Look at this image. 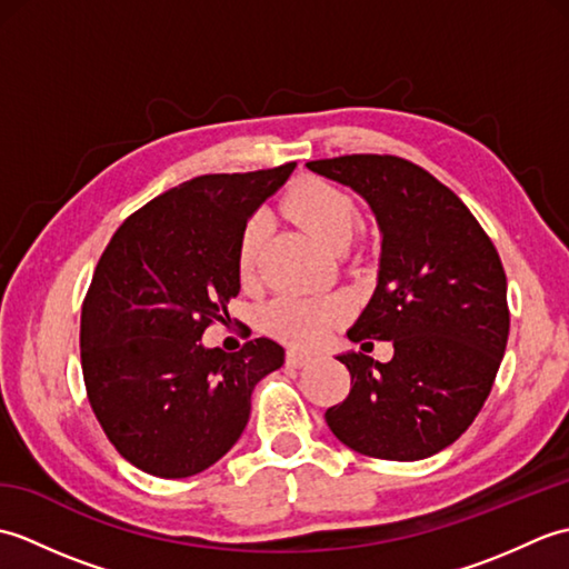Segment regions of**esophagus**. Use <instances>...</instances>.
<instances>
[{"label":"esophagus","instance_id":"esophagus-1","mask_svg":"<svg viewBox=\"0 0 569 569\" xmlns=\"http://www.w3.org/2000/svg\"><path fill=\"white\" fill-rule=\"evenodd\" d=\"M312 359V355L310 352H306V349H300V347H288V352H286V361L291 367H303V365H308V361Z\"/></svg>","mask_w":569,"mask_h":569}]
</instances>
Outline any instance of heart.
Returning a JSON list of instances; mask_svg holds the SVG:
<instances>
[{
    "instance_id": "obj_1",
    "label": "heart",
    "mask_w": 569,
    "mask_h": 569,
    "mask_svg": "<svg viewBox=\"0 0 569 569\" xmlns=\"http://www.w3.org/2000/svg\"><path fill=\"white\" fill-rule=\"evenodd\" d=\"M288 208L316 234L325 247L342 249L359 227V208L355 200L332 183L318 178H308L298 183L288 196ZM263 239V224L259 217L244 227L237 247V271L239 276L251 278L257 271L259 249ZM340 303L337 300H278L269 310L271 328L293 342L316 345L328 337L335 320L340 318Z\"/></svg>"
}]
</instances>
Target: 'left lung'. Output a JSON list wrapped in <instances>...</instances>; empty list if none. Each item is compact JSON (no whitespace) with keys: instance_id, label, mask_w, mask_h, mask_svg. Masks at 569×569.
I'll use <instances>...</instances> for the list:
<instances>
[{"instance_id":"obj_1","label":"left lung","mask_w":569,"mask_h":569,"mask_svg":"<svg viewBox=\"0 0 569 569\" xmlns=\"http://www.w3.org/2000/svg\"><path fill=\"white\" fill-rule=\"evenodd\" d=\"M308 168L352 188L377 217V288L347 337L393 342L386 365L337 357L352 389L325 420L359 455L426 459L471 426L497 379L509 340L499 253L467 204L416 163L355 153Z\"/></svg>"}]
</instances>
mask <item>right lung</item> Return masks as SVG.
<instances>
[{
  "label": "right lung",
  "mask_w": 569,
  "mask_h": 569,
  "mask_svg": "<svg viewBox=\"0 0 569 569\" xmlns=\"http://www.w3.org/2000/svg\"><path fill=\"white\" fill-rule=\"evenodd\" d=\"M293 168L186 180L127 217L100 257L80 318L84 389L117 452L147 475L212 467L244 432L253 386L283 367L269 337L227 355L202 332L229 320L239 237Z\"/></svg>",
  "instance_id": "add662e5"
}]
</instances>
